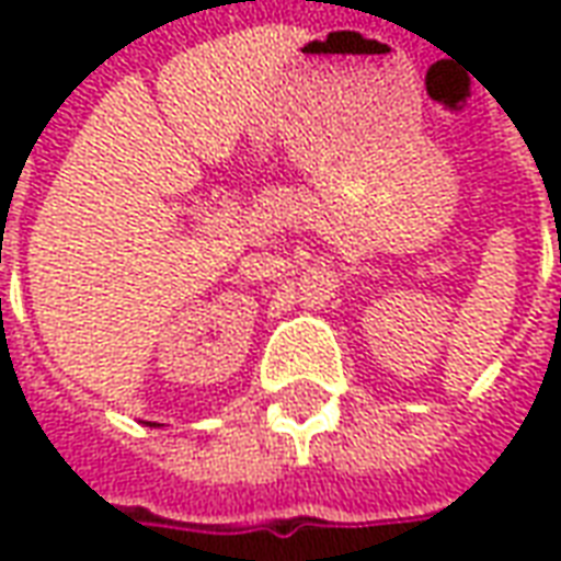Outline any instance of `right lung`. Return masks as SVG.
Returning <instances> with one entry per match:
<instances>
[{"mask_svg":"<svg viewBox=\"0 0 561 561\" xmlns=\"http://www.w3.org/2000/svg\"><path fill=\"white\" fill-rule=\"evenodd\" d=\"M149 426H156V423H149Z\"/></svg>","mask_w":561,"mask_h":561,"instance_id":"obj_1","label":"right lung"}]
</instances>
